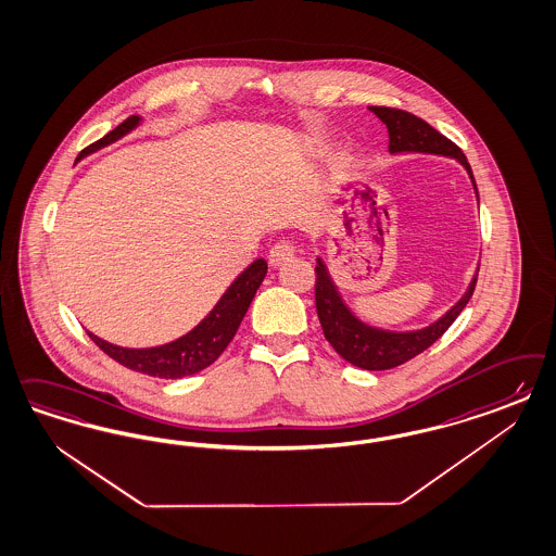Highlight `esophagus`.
<instances>
[{"label": "esophagus", "mask_w": 556, "mask_h": 556, "mask_svg": "<svg viewBox=\"0 0 556 556\" xmlns=\"http://www.w3.org/2000/svg\"><path fill=\"white\" fill-rule=\"evenodd\" d=\"M294 255V245L288 241H278L269 248L268 262L271 266H280L282 262H287Z\"/></svg>", "instance_id": "obj_1"}]
</instances>
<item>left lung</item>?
<instances>
[{
    "label": "left lung",
    "instance_id": "1",
    "mask_svg": "<svg viewBox=\"0 0 556 556\" xmlns=\"http://www.w3.org/2000/svg\"><path fill=\"white\" fill-rule=\"evenodd\" d=\"M378 118L389 128V151L401 153V151H419V153H438L448 155L463 163L472 178L470 165L466 162L465 153L458 144L452 143L448 137L438 132L433 126L426 121L417 118L412 112L399 110V108L370 106ZM475 184V178H472ZM477 190V184H475ZM317 282H315V303H317V315L321 321L325 340L333 345V350L341 358L348 359L350 364L364 368V370H389L394 366H401L405 362L419 356L424 350H428L431 343L440 340L456 317L463 313L466 303L470 301L477 276L472 278L470 287L466 290L465 296L450 308L448 313L431 323L430 327L417 329V331H384L370 327L366 323L354 317V313L343 305L340 292L331 282L325 264L319 260V266L315 268Z\"/></svg>",
    "mask_w": 556,
    "mask_h": 556
}]
</instances>
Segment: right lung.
I'll use <instances>...</instances> for the list:
<instances>
[{
  "label": "right lung",
  "instance_id": "obj_1",
  "mask_svg": "<svg viewBox=\"0 0 556 556\" xmlns=\"http://www.w3.org/2000/svg\"><path fill=\"white\" fill-rule=\"evenodd\" d=\"M137 125H139V116H128L125 123H121L114 130H110L100 141L86 147L77 160H81L84 155H88L104 144L121 139ZM266 271H268L266 260H255L250 268L245 269L223 294V299L216 303L215 308L211 311V315L204 321L194 327L190 333H186L184 338L160 345V348L130 350V348H121V345L100 340L90 331H88V336L106 356L116 359L118 364H123L135 372L157 378H181L197 375L206 366H211L225 352V348L231 343L239 325L250 308L253 296H255V290L266 278Z\"/></svg>",
  "mask_w": 556,
  "mask_h": 556
}]
</instances>
